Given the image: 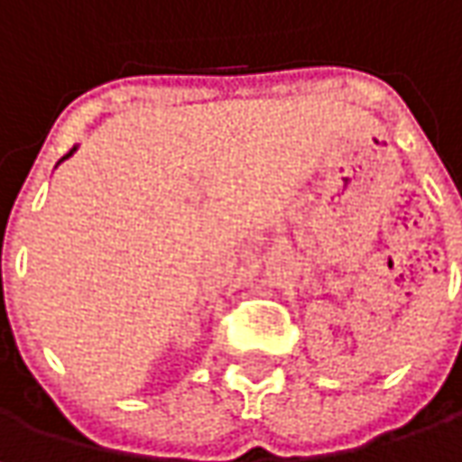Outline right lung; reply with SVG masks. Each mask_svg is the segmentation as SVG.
<instances>
[{"label": "right lung", "instance_id": "right-lung-1", "mask_svg": "<svg viewBox=\"0 0 462 462\" xmlns=\"http://www.w3.org/2000/svg\"><path fill=\"white\" fill-rule=\"evenodd\" d=\"M73 151H76V148H71V151L66 152V155H63V158H60V161H66V158H71V155H73ZM60 161H58V163H60Z\"/></svg>", "mask_w": 462, "mask_h": 462}]
</instances>
